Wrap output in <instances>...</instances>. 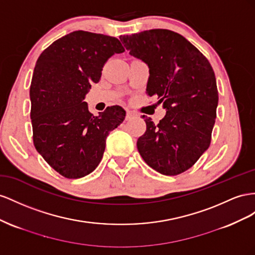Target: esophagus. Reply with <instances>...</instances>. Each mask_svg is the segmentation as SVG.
Here are the masks:
<instances>
[{
  "label": "esophagus",
  "mask_w": 255,
  "mask_h": 255,
  "mask_svg": "<svg viewBox=\"0 0 255 255\" xmlns=\"http://www.w3.org/2000/svg\"><path fill=\"white\" fill-rule=\"evenodd\" d=\"M134 116H135V113H134V112H132V111H127V114H126V120L128 121V120H130V119L134 118Z\"/></svg>",
  "instance_id": "34e87169"
}]
</instances>
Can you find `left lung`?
Segmentation results:
<instances>
[{
	"label": "left lung",
	"instance_id": "left-lung-1",
	"mask_svg": "<svg viewBox=\"0 0 255 255\" xmlns=\"http://www.w3.org/2000/svg\"><path fill=\"white\" fill-rule=\"evenodd\" d=\"M129 53L148 65L146 94L166 114L158 124L143 115L146 131L136 142L151 169L168 176L184 173L210 145L218 90L214 69L184 36L165 28L122 35Z\"/></svg>",
	"mask_w": 255,
	"mask_h": 255
}]
</instances>
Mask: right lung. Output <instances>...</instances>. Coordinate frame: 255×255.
<instances>
[{
    "label": "right lung",
    "mask_w": 255,
    "mask_h": 255,
    "mask_svg": "<svg viewBox=\"0 0 255 255\" xmlns=\"http://www.w3.org/2000/svg\"><path fill=\"white\" fill-rule=\"evenodd\" d=\"M124 51L118 38L75 31L51 43L36 62L30 89L33 143L64 177L81 178L95 170L107 136L125 120L120 106L94 116L83 101L109 57Z\"/></svg>",
    "instance_id": "right-lung-1"
}]
</instances>
